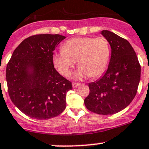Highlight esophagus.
<instances>
[{
    "instance_id": "obj_1",
    "label": "esophagus",
    "mask_w": 149,
    "mask_h": 149,
    "mask_svg": "<svg viewBox=\"0 0 149 149\" xmlns=\"http://www.w3.org/2000/svg\"><path fill=\"white\" fill-rule=\"evenodd\" d=\"M81 84L79 83H76V82H73V83H72V86H73V88H76V87L79 86Z\"/></svg>"
}]
</instances>
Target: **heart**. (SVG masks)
<instances>
[{
    "label": "heart",
    "mask_w": 149,
    "mask_h": 149,
    "mask_svg": "<svg viewBox=\"0 0 149 149\" xmlns=\"http://www.w3.org/2000/svg\"><path fill=\"white\" fill-rule=\"evenodd\" d=\"M111 49L109 42L102 37H78L69 40L63 45V49L52 56L54 65L63 76H69L77 61L79 70L76 79L102 76L109 67Z\"/></svg>",
    "instance_id": "b5f03b06"
}]
</instances>
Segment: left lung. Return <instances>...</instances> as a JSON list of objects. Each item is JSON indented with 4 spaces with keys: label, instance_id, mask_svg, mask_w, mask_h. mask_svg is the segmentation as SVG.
Returning <instances> with one entry per match:
<instances>
[{
    "label": "left lung",
    "instance_id": "left-lung-1",
    "mask_svg": "<svg viewBox=\"0 0 149 149\" xmlns=\"http://www.w3.org/2000/svg\"><path fill=\"white\" fill-rule=\"evenodd\" d=\"M112 49L110 62L104 75L88 84L89 94L84 104L100 115L115 114L128 106L137 93L141 65L133 47L125 39L108 30L102 31Z\"/></svg>",
    "mask_w": 149,
    "mask_h": 149
}]
</instances>
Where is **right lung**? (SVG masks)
I'll list each match as a JSON object with an SVG mask.
<instances>
[{"mask_svg":"<svg viewBox=\"0 0 149 149\" xmlns=\"http://www.w3.org/2000/svg\"><path fill=\"white\" fill-rule=\"evenodd\" d=\"M65 38L60 34L30 36L15 49L7 64L10 100L30 118L48 120L65 109L72 84L55 70L52 61L54 49Z\"/></svg>","mask_w":149,"mask_h":149,"instance_id":"right-lung-1","label":"right lung"}]
</instances>
